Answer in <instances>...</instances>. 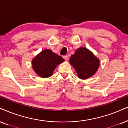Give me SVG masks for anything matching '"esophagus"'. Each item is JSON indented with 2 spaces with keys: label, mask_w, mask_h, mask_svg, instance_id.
<instances>
[{
  "label": "esophagus",
  "mask_w": 128,
  "mask_h": 128,
  "mask_svg": "<svg viewBox=\"0 0 128 128\" xmlns=\"http://www.w3.org/2000/svg\"><path fill=\"white\" fill-rule=\"evenodd\" d=\"M63 58H64V59L65 60H68V56H63Z\"/></svg>",
  "instance_id": "34e87169"
}]
</instances>
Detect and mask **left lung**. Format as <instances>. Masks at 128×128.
<instances>
[{"instance_id":"left-lung-1","label":"left lung","mask_w":128,"mask_h":128,"mask_svg":"<svg viewBox=\"0 0 128 128\" xmlns=\"http://www.w3.org/2000/svg\"><path fill=\"white\" fill-rule=\"evenodd\" d=\"M80 79L85 80L92 76L97 72L100 60L86 47L78 48L69 59Z\"/></svg>"}]
</instances>
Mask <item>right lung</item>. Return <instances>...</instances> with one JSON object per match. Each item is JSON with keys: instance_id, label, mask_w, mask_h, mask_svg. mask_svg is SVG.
<instances>
[{"instance_id": "right-lung-1", "label": "right lung", "mask_w": 128, "mask_h": 128, "mask_svg": "<svg viewBox=\"0 0 128 128\" xmlns=\"http://www.w3.org/2000/svg\"><path fill=\"white\" fill-rule=\"evenodd\" d=\"M64 62V59L61 56L51 50L45 49L32 59V68L38 76L48 78L52 76L57 66Z\"/></svg>"}]
</instances>
